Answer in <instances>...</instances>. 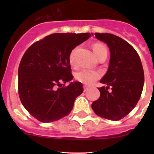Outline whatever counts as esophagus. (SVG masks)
<instances>
[{
    "mask_svg": "<svg viewBox=\"0 0 154 154\" xmlns=\"http://www.w3.org/2000/svg\"><path fill=\"white\" fill-rule=\"evenodd\" d=\"M83 88H84V91H86L88 89V86H83Z\"/></svg>",
    "mask_w": 154,
    "mask_h": 154,
    "instance_id": "34e87169",
    "label": "esophagus"
}]
</instances>
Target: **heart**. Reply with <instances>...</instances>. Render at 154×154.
Segmentation results:
<instances>
[{
  "instance_id": "b5f03b06",
  "label": "heart",
  "mask_w": 154,
  "mask_h": 154,
  "mask_svg": "<svg viewBox=\"0 0 154 154\" xmlns=\"http://www.w3.org/2000/svg\"><path fill=\"white\" fill-rule=\"evenodd\" d=\"M93 51L95 54L96 57H98L103 53L107 54V49L103 45L100 43H95L92 46ZM75 51L76 48L73 49L69 54V63L72 66H76L75 59ZM100 77V74L98 71H91V70L82 69L75 74V79L77 81L86 85H91L95 80H98Z\"/></svg>"
}]
</instances>
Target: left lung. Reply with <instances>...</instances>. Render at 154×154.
Here are the masks:
<instances>
[{"mask_svg": "<svg viewBox=\"0 0 154 154\" xmlns=\"http://www.w3.org/2000/svg\"><path fill=\"white\" fill-rule=\"evenodd\" d=\"M94 35L108 45L110 60L108 71L100 81L106 86L98 88L100 96L91 108L100 117L119 121L133 110L141 97L144 81L142 62L133 46L120 37L110 33Z\"/></svg>", "mask_w": 154, "mask_h": 154, "instance_id": "obj_1", "label": "left lung"}]
</instances>
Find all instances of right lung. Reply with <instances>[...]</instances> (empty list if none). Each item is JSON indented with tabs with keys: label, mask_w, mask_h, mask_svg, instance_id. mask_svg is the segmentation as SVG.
Instances as JSON below:
<instances>
[{
	"label": "right lung",
	"mask_w": 154,
	"mask_h": 154,
	"mask_svg": "<svg viewBox=\"0 0 154 154\" xmlns=\"http://www.w3.org/2000/svg\"><path fill=\"white\" fill-rule=\"evenodd\" d=\"M91 36L86 33H54L35 42L24 53L18 67V94L24 108L44 123L68 116L83 84L73 79L69 54Z\"/></svg>",
	"instance_id": "add662e5"
}]
</instances>
